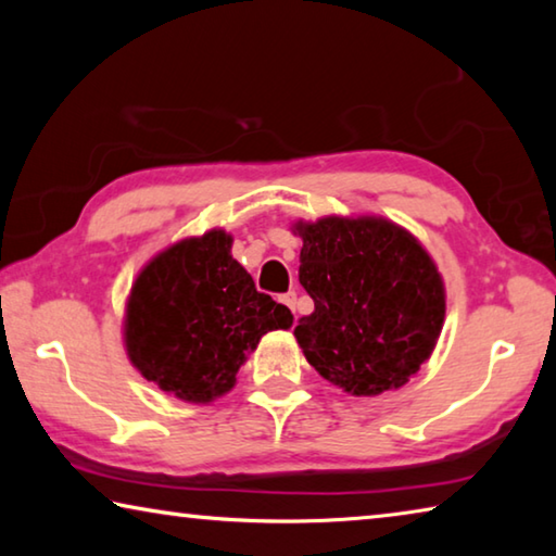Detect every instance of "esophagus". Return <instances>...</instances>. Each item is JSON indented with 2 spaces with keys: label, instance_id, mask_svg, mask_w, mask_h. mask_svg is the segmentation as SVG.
Here are the masks:
<instances>
[{
  "label": "esophagus",
  "instance_id": "obj_1",
  "mask_svg": "<svg viewBox=\"0 0 556 556\" xmlns=\"http://www.w3.org/2000/svg\"><path fill=\"white\" fill-rule=\"evenodd\" d=\"M281 304H285L291 314H296V291H287V294L279 296Z\"/></svg>",
  "mask_w": 556,
  "mask_h": 556
}]
</instances>
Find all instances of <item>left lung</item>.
<instances>
[{"label":"left lung","mask_w":556,"mask_h":556,"mask_svg":"<svg viewBox=\"0 0 556 556\" xmlns=\"http://www.w3.org/2000/svg\"><path fill=\"white\" fill-rule=\"evenodd\" d=\"M299 281L314 312L294 328L318 375L357 397L402 388L434 351L444 285L407 230L382 218L299 223Z\"/></svg>","instance_id":"left-lung-1"}]
</instances>
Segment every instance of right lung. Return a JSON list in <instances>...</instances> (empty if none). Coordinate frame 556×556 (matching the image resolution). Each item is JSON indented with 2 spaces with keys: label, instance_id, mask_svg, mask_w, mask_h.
Wrapping results in <instances>:
<instances>
[{
  "label": "right lung",
  "instance_id": "1",
  "mask_svg": "<svg viewBox=\"0 0 556 556\" xmlns=\"http://www.w3.org/2000/svg\"><path fill=\"white\" fill-rule=\"evenodd\" d=\"M230 235L211 230L174 244L137 277L127 304L129 361L147 380L188 402H211L291 312L230 255Z\"/></svg>",
  "mask_w": 556,
  "mask_h": 556
}]
</instances>
